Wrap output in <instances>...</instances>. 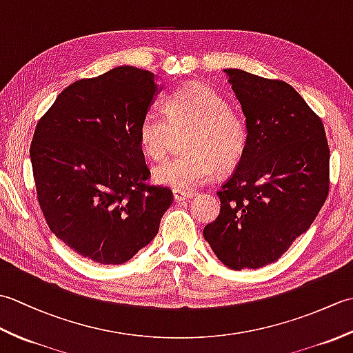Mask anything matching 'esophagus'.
<instances>
[{
    "instance_id": "obj_1",
    "label": "esophagus",
    "mask_w": 353,
    "mask_h": 353,
    "mask_svg": "<svg viewBox=\"0 0 353 353\" xmlns=\"http://www.w3.org/2000/svg\"><path fill=\"white\" fill-rule=\"evenodd\" d=\"M172 197H174V201H185L194 197L192 192H182V191H172Z\"/></svg>"
}]
</instances>
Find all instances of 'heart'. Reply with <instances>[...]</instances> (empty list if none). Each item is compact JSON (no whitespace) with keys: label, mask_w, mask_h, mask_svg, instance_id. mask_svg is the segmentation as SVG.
<instances>
[{"label":"heart","mask_w":353,"mask_h":353,"mask_svg":"<svg viewBox=\"0 0 353 353\" xmlns=\"http://www.w3.org/2000/svg\"><path fill=\"white\" fill-rule=\"evenodd\" d=\"M163 117L147 112L138 127V142L150 159L162 161L170 153L172 130H191L185 142L188 153L157 165L153 179L174 191L188 192L211 179L216 168L228 171L241 161L249 130L243 117L205 85H190L171 92Z\"/></svg>","instance_id":"b5f03b06"}]
</instances>
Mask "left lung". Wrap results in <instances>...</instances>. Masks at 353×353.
Instances as JSON below:
<instances>
[{
  "instance_id": "obj_1",
  "label": "left lung",
  "mask_w": 353,
  "mask_h": 353,
  "mask_svg": "<svg viewBox=\"0 0 353 353\" xmlns=\"http://www.w3.org/2000/svg\"><path fill=\"white\" fill-rule=\"evenodd\" d=\"M249 141L203 236L224 265L261 268L279 259L316 220L329 192V147L321 119L282 80L229 68Z\"/></svg>"
}]
</instances>
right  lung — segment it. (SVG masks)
Returning <instances> with one entry per match:
<instances>
[{"label": "right lung", "instance_id": "right-lung-1", "mask_svg": "<svg viewBox=\"0 0 353 353\" xmlns=\"http://www.w3.org/2000/svg\"><path fill=\"white\" fill-rule=\"evenodd\" d=\"M159 88L118 66L74 81L39 119L30 157L52 234L83 258L118 265L156 236L172 192L152 186L138 127Z\"/></svg>", "mask_w": 353, "mask_h": 353}]
</instances>
